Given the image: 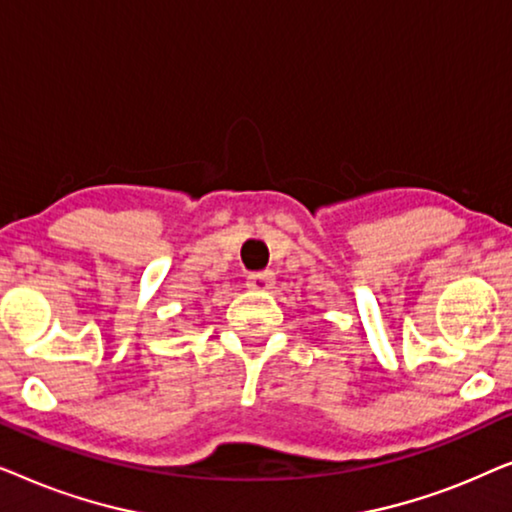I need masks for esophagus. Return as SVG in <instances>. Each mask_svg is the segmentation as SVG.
<instances>
[{"label": "esophagus", "mask_w": 512, "mask_h": 512, "mask_svg": "<svg viewBox=\"0 0 512 512\" xmlns=\"http://www.w3.org/2000/svg\"><path fill=\"white\" fill-rule=\"evenodd\" d=\"M275 286V275L272 272H254L247 277V289L256 293H265Z\"/></svg>", "instance_id": "esophagus-1"}]
</instances>
